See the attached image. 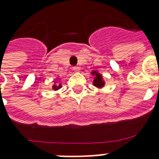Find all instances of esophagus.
<instances>
[{"instance_id":"esophagus-1","label":"esophagus","mask_w":159,"mask_h":159,"mask_svg":"<svg viewBox=\"0 0 159 159\" xmlns=\"http://www.w3.org/2000/svg\"><path fill=\"white\" fill-rule=\"evenodd\" d=\"M73 70L75 72H79L80 71V68L78 66H74L73 67Z\"/></svg>"}]
</instances>
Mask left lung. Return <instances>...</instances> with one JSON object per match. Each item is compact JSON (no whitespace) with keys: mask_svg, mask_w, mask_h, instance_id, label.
<instances>
[{"mask_svg":"<svg viewBox=\"0 0 159 159\" xmlns=\"http://www.w3.org/2000/svg\"><path fill=\"white\" fill-rule=\"evenodd\" d=\"M92 76H93V85L96 87L97 89H100L104 87L105 85V81L103 79L102 74L98 72V70H92Z\"/></svg>","mask_w":159,"mask_h":159,"instance_id":"left-lung-1","label":"left lung"}]
</instances>
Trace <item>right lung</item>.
<instances>
[{"instance_id": "add662e5", "label": "right lung", "mask_w": 159, "mask_h": 159, "mask_svg": "<svg viewBox=\"0 0 159 159\" xmlns=\"http://www.w3.org/2000/svg\"><path fill=\"white\" fill-rule=\"evenodd\" d=\"M58 78V76L56 77V79ZM62 88V85L61 83H59V84H56V82L55 83V84H53L52 86V89H54L55 91H57V90H59L60 89H61Z\"/></svg>"}]
</instances>
